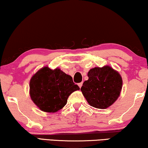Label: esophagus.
<instances>
[{
	"mask_svg": "<svg viewBox=\"0 0 148 148\" xmlns=\"http://www.w3.org/2000/svg\"><path fill=\"white\" fill-rule=\"evenodd\" d=\"M82 82L79 83V84H78V86L80 87V88H81V87H82Z\"/></svg>",
	"mask_w": 148,
	"mask_h": 148,
	"instance_id": "34e87169",
	"label": "esophagus"
}]
</instances>
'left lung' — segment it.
<instances>
[{
  "label": "left lung",
  "mask_w": 148,
  "mask_h": 148,
  "mask_svg": "<svg viewBox=\"0 0 148 148\" xmlns=\"http://www.w3.org/2000/svg\"><path fill=\"white\" fill-rule=\"evenodd\" d=\"M88 79L81 87L89 105L97 109H107L119 97L123 80L121 75L111 66L95 67L88 72Z\"/></svg>",
  "instance_id": "1"
}]
</instances>
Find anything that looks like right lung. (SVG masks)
Returning <instances> with one entry per match:
<instances>
[{
    "mask_svg": "<svg viewBox=\"0 0 148 148\" xmlns=\"http://www.w3.org/2000/svg\"><path fill=\"white\" fill-rule=\"evenodd\" d=\"M80 90L72 78L59 68H41L32 77L29 82L31 99L42 111L55 113L66 105L68 98Z\"/></svg>",
    "mask_w": 148,
    "mask_h": 148,
    "instance_id": "obj_1",
    "label": "right lung"
}]
</instances>
